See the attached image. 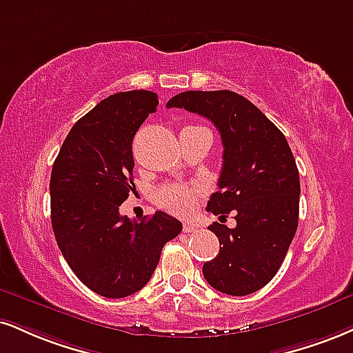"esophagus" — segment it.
I'll list each match as a JSON object with an SVG mask.
<instances>
[{
	"instance_id": "obj_1",
	"label": "esophagus",
	"mask_w": 353,
	"mask_h": 353,
	"mask_svg": "<svg viewBox=\"0 0 353 353\" xmlns=\"http://www.w3.org/2000/svg\"><path fill=\"white\" fill-rule=\"evenodd\" d=\"M182 230H184L185 233H195V232H199V227L194 223H184V228H182Z\"/></svg>"
}]
</instances>
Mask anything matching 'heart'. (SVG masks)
<instances>
[{"label":"heart","mask_w":353,"mask_h":353,"mask_svg":"<svg viewBox=\"0 0 353 353\" xmlns=\"http://www.w3.org/2000/svg\"><path fill=\"white\" fill-rule=\"evenodd\" d=\"M195 197H197L195 189L192 185H185V184L165 185V188L159 189L154 195L156 202H158L159 207H163V209L177 215L189 214V212L194 209Z\"/></svg>","instance_id":"b5f03b06"}]
</instances>
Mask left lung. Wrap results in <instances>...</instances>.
Returning a JSON list of instances; mask_svg holds the SVG:
<instances>
[{
    "label": "left lung",
    "instance_id": "left-lung-1",
    "mask_svg": "<svg viewBox=\"0 0 353 353\" xmlns=\"http://www.w3.org/2000/svg\"><path fill=\"white\" fill-rule=\"evenodd\" d=\"M172 107L210 120L223 144L219 190L207 203V210L220 215L209 230L222 246L203 263V278L225 294H252L274 278L298 230L301 184L290 144L235 92H182L168 101ZM232 210L237 225L230 229L221 220Z\"/></svg>",
    "mask_w": 353,
    "mask_h": 353
}]
</instances>
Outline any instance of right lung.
<instances>
[{"label":"right lung","mask_w":353,"mask_h":353,"mask_svg":"<svg viewBox=\"0 0 353 353\" xmlns=\"http://www.w3.org/2000/svg\"><path fill=\"white\" fill-rule=\"evenodd\" d=\"M154 92L110 95L72 126L50 174V220L75 276L103 298L146 286L161 250L182 223L165 212L131 220L120 205L133 190V138L154 113Z\"/></svg>","instance_id":"1"}]
</instances>
